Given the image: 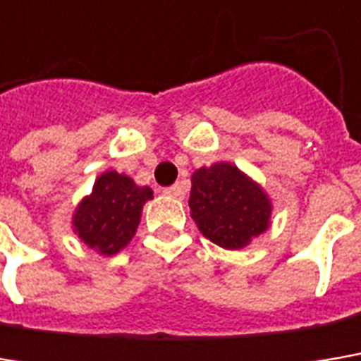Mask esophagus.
Instances as JSON below:
<instances>
[{"instance_id":"1","label":"esophagus","mask_w":361,"mask_h":361,"mask_svg":"<svg viewBox=\"0 0 361 361\" xmlns=\"http://www.w3.org/2000/svg\"><path fill=\"white\" fill-rule=\"evenodd\" d=\"M165 194L171 198H183V188H181V183H173V185L165 188Z\"/></svg>"}]
</instances>
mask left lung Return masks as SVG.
I'll use <instances>...</instances> for the list:
<instances>
[{
	"mask_svg": "<svg viewBox=\"0 0 361 361\" xmlns=\"http://www.w3.org/2000/svg\"><path fill=\"white\" fill-rule=\"evenodd\" d=\"M188 204L202 235L223 249H243L267 231L271 216L264 188L224 161L194 171Z\"/></svg>",
	"mask_w": 361,
	"mask_h": 361,
	"instance_id": "obj_1",
	"label": "left lung"
}]
</instances>
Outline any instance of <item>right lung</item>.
Listing matches in <instances>:
<instances>
[{
  "mask_svg": "<svg viewBox=\"0 0 361 361\" xmlns=\"http://www.w3.org/2000/svg\"><path fill=\"white\" fill-rule=\"evenodd\" d=\"M153 198L149 185H137L124 173L104 171L90 196L73 212V231L102 255H116L130 243L140 223L145 202Z\"/></svg>",
  "mask_w": 361,
  "mask_h": 361,
  "instance_id": "right-lung-1",
  "label": "right lung"
}]
</instances>
